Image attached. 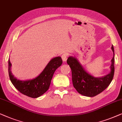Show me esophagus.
I'll return each instance as SVG.
<instances>
[{
    "mask_svg": "<svg viewBox=\"0 0 122 122\" xmlns=\"http://www.w3.org/2000/svg\"><path fill=\"white\" fill-rule=\"evenodd\" d=\"M68 56V55L67 54H66V53H64V54H62V55L61 56V57H62V61L63 62L66 61L67 60V59Z\"/></svg>",
    "mask_w": 122,
    "mask_h": 122,
    "instance_id": "obj_1",
    "label": "esophagus"
}]
</instances>
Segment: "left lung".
<instances>
[{
	"label": "left lung",
	"mask_w": 122,
	"mask_h": 122,
	"mask_svg": "<svg viewBox=\"0 0 122 122\" xmlns=\"http://www.w3.org/2000/svg\"><path fill=\"white\" fill-rule=\"evenodd\" d=\"M112 50L114 55L111 60V71L101 78H95L86 72L76 58H68L67 63L71 69L73 87L79 93L87 97H94L103 91L110 85L114 73V53L113 45Z\"/></svg>",
	"instance_id": "left-lung-1"
}]
</instances>
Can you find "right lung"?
<instances>
[{"instance_id": "add662e5", "label": "right lung", "mask_w": 122, "mask_h": 122, "mask_svg": "<svg viewBox=\"0 0 122 122\" xmlns=\"http://www.w3.org/2000/svg\"><path fill=\"white\" fill-rule=\"evenodd\" d=\"M62 63L61 57H56L49 62L44 71L36 78L26 81L16 79L12 74L11 63L8 61V71L10 80L14 87L23 95L31 98H37L43 95L49 88L53 75Z\"/></svg>"}]
</instances>
